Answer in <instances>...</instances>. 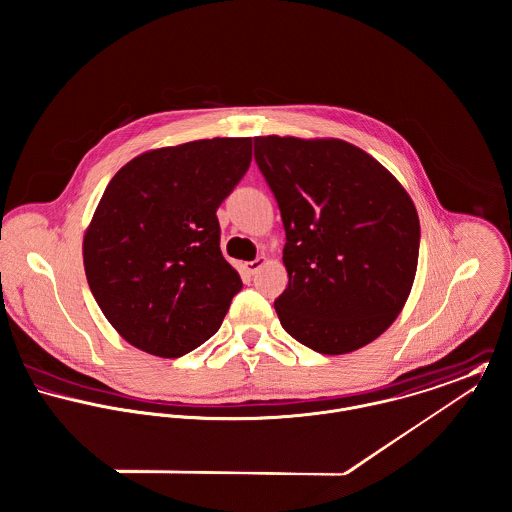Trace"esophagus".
<instances>
[{"instance_id": "obj_1", "label": "esophagus", "mask_w": 512, "mask_h": 512, "mask_svg": "<svg viewBox=\"0 0 512 512\" xmlns=\"http://www.w3.org/2000/svg\"><path fill=\"white\" fill-rule=\"evenodd\" d=\"M265 261H267L265 257H257L255 261H247V263H245V271H247L249 275H255V273L265 265Z\"/></svg>"}]
</instances>
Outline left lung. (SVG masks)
Instances as JSON below:
<instances>
[{
	"label": "left lung",
	"instance_id": "8db88e82",
	"mask_svg": "<svg viewBox=\"0 0 512 512\" xmlns=\"http://www.w3.org/2000/svg\"><path fill=\"white\" fill-rule=\"evenodd\" d=\"M255 162L285 227L283 328L336 356L376 340L408 301L419 217L402 184L344 140L257 136Z\"/></svg>",
	"mask_w": 512,
	"mask_h": 512
}]
</instances>
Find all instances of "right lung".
<instances>
[{"instance_id": "1", "label": "right lung", "mask_w": 512, "mask_h": 512, "mask_svg": "<svg viewBox=\"0 0 512 512\" xmlns=\"http://www.w3.org/2000/svg\"><path fill=\"white\" fill-rule=\"evenodd\" d=\"M249 164L251 138H211L144 152L110 180L83 259L126 342L180 358L219 330L243 283L221 255L215 211Z\"/></svg>"}]
</instances>
